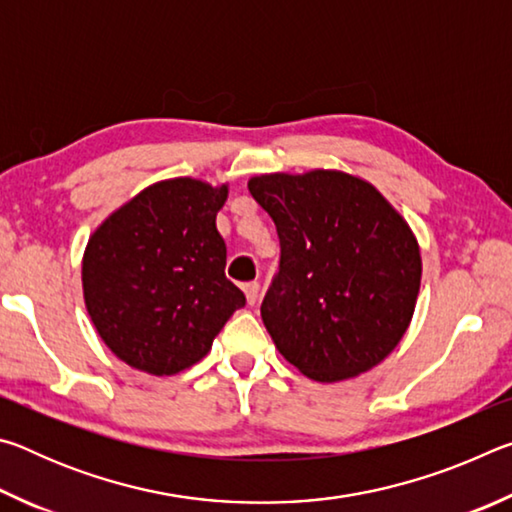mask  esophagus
I'll return each mask as SVG.
<instances>
[{
	"label": "esophagus",
	"instance_id": "1",
	"mask_svg": "<svg viewBox=\"0 0 512 512\" xmlns=\"http://www.w3.org/2000/svg\"><path fill=\"white\" fill-rule=\"evenodd\" d=\"M244 291H246L248 305H255V302L259 300V282H248V284H244Z\"/></svg>",
	"mask_w": 512,
	"mask_h": 512
}]
</instances>
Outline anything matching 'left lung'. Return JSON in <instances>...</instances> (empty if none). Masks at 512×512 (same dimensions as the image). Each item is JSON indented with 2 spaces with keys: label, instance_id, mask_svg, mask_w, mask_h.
<instances>
[{
  "label": "left lung",
  "instance_id": "8db88e82",
  "mask_svg": "<svg viewBox=\"0 0 512 512\" xmlns=\"http://www.w3.org/2000/svg\"><path fill=\"white\" fill-rule=\"evenodd\" d=\"M280 237L262 320L282 357L316 381L377 366L411 323L420 248L366 180L343 171L271 173L248 183Z\"/></svg>",
  "mask_w": 512,
  "mask_h": 512
}]
</instances>
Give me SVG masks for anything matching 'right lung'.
<instances>
[{
	"instance_id": "obj_1",
	"label": "right lung",
	"mask_w": 512,
	"mask_h": 512,
	"mask_svg": "<svg viewBox=\"0 0 512 512\" xmlns=\"http://www.w3.org/2000/svg\"><path fill=\"white\" fill-rule=\"evenodd\" d=\"M228 187L194 178L146 187L99 225L83 255L85 307L103 343L151 375H176L246 305L216 230Z\"/></svg>"
}]
</instances>
